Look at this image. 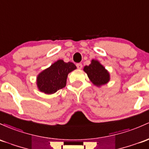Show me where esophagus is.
Wrapping results in <instances>:
<instances>
[{"label": "esophagus", "instance_id": "34e87169", "mask_svg": "<svg viewBox=\"0 0 149 149\" xmlns=\"http://www.w3.org/2000/svg\"><path fill=\"white\" fill-rule=\"evenodd\" d=\"M76 66H77V68H78V69H81V68H82V67H83L81 63H77V64H76Z\"/></svg>", "mask_w": 149, "mask_h": 149}]
</instances>
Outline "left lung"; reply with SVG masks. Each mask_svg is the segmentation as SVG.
I'll return each mask as SVG.
<instances>
[{
  "instance_id": "obj_1",
  "label": "left lung",
  "mask_w": 149,
  "mask_h": 149,
  "mask_svg": "<svg viewBox=\"0 0 149 149\" xmlns=\"http://www.w3.org/2000/svg\"><path fill=\"white\" fill-rule=\"evenodd\" d=\"M83 71L87 73L93 84L97 87H101L110 81L109 71L97 60L93 59L89 66H84Z\"/></svg>"
}]
</instances>
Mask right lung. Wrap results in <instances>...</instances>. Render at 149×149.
Returning <instances> with one entry per match:
<instances>
[{
	"label": "right lung",
	"instance_id": "add662e5",
	"mask_svg": "<svg viewBox=\"0 0 149 149\" xmlns=\"http://www.w3.org/2000/svg\"><path fill=\"white\" fill-rule=\"evenodd\" d=\"M75 69L76 66L72 62L66 63L62 59L58 60L39 73L37 76V88L45 94H54L66 86L68 73Z\"/></svg>",
	"mask_w": 149,
	"mask_h": 149
}]
</instances>
